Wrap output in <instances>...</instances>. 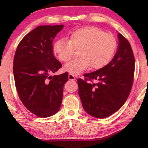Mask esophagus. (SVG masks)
Here are the masks:
<instances>
[{"instance_id": "34e87169", "label": "esophagus", "mask_w": 148, "mask_h": 148, "mask_svg": "<svg viewBox=\"0 0 148 148\" xmlns=\"http://www.w3.org/2000/svg\"><path fill=\"white\" fill-rule=\"evenodd\" d=\"M69 80L75 81L76 80V77H75L72 74H69Z\"/></svg>"}]
</instances>
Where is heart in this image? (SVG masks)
<instances>
[{"instance_id": "obj_1", "label": "heart", "mask_w": 148, "mask_h": 148, "mask_svg": "<svg viewBox=\"0 0 148 148\" xmlns=\"http://www.w3.org/2000/svg\"><path fill=\"white\" fill-rule=\"evenodd\" d=\"M117 42L111 33L104 32L98 28L87 26L74 31L69 40H58L53 50L60 60L68 62L79 50V58L68 63L65 71L78 74L89 67L101 69L111 62L116 51Z\"/></svg>"}]
</instances>
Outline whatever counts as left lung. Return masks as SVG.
<instances>
[{
  "label": "left lung",
  "mask_w": 148,
  "mask_h": 148,
  "mask_svg": "<svg viewBox=\"0 0 148 148\" xmlns=\"http://www.w3.org/2000/svg\"><path fill=\"white\" fill-rule=\"evenodd\" d=\"M118 36V49L111 62L98 71L84 74V79H77L78 93L84 111L97 118H107L118 111L132 87L134 53L128 40L121 34ZM93 80L97 83L93 84Z\"/></svg>",
  "instance_id": "obj_1"
}]
</instances>
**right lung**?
Returning a JSON list of instances; mask_svg holds the SVG:
<instances>
[{
    "label": "right lung",
    "instance_id": "1",
    "mask_svg": "<svg viewBox=\"0 0 148 148\" xmlns=\"http://www.w3.org/2000/svg\"><path fill=\"white\" fill-rule=\"evenodd\" d=\"M63 27H37L21 39L15 52L13 74L18 96L25 107L40 118L58 111L63 87L69 79L67 72L50 76L62 67L53 55V42Z\"/></svg>",
    "mask_w": 148,
    "mask_h": 148
}]
</instances>
